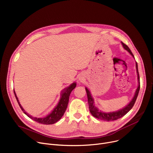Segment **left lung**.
Masks as SVG:
<instances>
[{"instance_id":"1","label":"left lung","mask_w":153,"mask_h":153,"mask_svg":"<svg viewBox=\"0 0 153 153\" xmlns=\"http://www.w3.org/2000/svg\"><path fill=\"white\" fill-rule=\"evenodd\" d=\"M122 44L123 48L134 57V55L133 54L131 51V50L129 48V47L122 42ZM136 65L137 73V76H138V82H139L138 88L136 90L135 95H134L133 99H132V100L130 102V103L126 106H125L124 108L122 109V110H120L118 111L113 112V113H104V112H102V111L99 110L98 108H97L94 104V100L91 96V93H90V91L88 89L85 88L86 94H87V97H88V105H89L90 111L94 117H95L96 118H97L99 119L105 120V121H113V120H117V119L122 117L123 116H124L131 110V109L133 108V106H134V105L136 102V100L137 99V96H138V94L139 92V90H140V77H139V71H138V67H137V62H136Z\"/></svg>"}]
</instances>
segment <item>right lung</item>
<instances>
[{"instance_id": "add662e5", "label": "right lung", "mask_w": 153, "mask_h": 153, "mask_svg": "<svg viewBox=\"0 0 153 153\" xmlns=\"http://www.w3.org/2000/svg\"><path fill=\"white\" fill-rule=\"evenodd\" d=\"M76 83H73L70 86H68L67 88L64 90V91L62 94V97H61L58 105H57V106L54 109V110L51 112V113L48 114L47 117H43V118L33 117L31 116L30 115H29L28 113H27L23 109V108L21 106L14 91V93L15 97L16 98V100L17 101V103H18L20 108H21V110H22V111L28 117H30V119L36 121V122H38L41 124L51 125V124H53V123L57 122L58 120H59L62 118L63 115L64 114L65 111H66V110H67V105H68V101H69L70 95L71 91L76 88Z\"/></svg>"}]
</instances>
